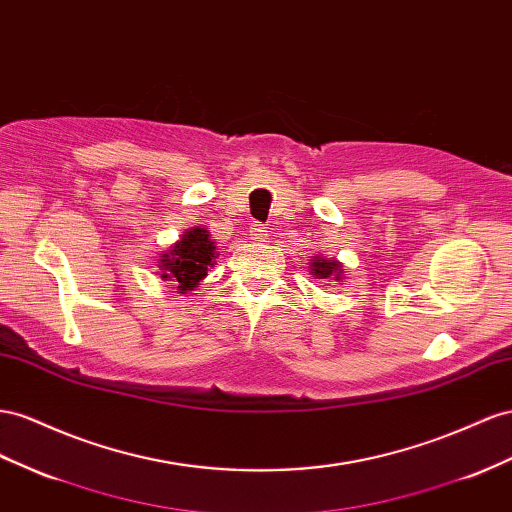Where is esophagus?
<instances>
[{"instance_id": "1", "label": "esophagus", "mask_w": 512, "mask_h": 512, "mask_svg": "<svg viewBox=\"0 0 512 512\" xmlns=\"http://www.w3.org/2000/svg\"><path fill=\"white\" fill-rule=\"evenodd\" d=\"M250 237L254 239V241H267V237H269V230H267V226L265 224H252V228H250Z\"/></svg>"}]
</instances>
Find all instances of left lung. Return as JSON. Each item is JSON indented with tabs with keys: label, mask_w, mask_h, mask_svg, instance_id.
<instances>
[{
	"label": "left lung",
	"mask_w": 512,
	"mask_h": 512,
	"mask_svg": "<svg viewBox=\"0 0 512 512\" xmlns=\"http://www.w3.org/2000/svg\"><path fill=\"white\" fill-rule=\"evenodd\" d=\"M312 275H316V280H327V278H336L340 280V262L336 260H325L321 256H316L314 262H310Z\"/></svg>",
	"instance_id": "obj_1"
}]
</instances>
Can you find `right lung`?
Masks as SVG:
<instances>
[{"label": "right lung", "mask_w": 512, "mask_h": 512, "mask_svg": "<svg viewBox=\"0 0 512 512\" xmlns=\"http://www.w3.org/2000/svg\"><path fill=\"white\" fill-rule=\"evenodd\" d=\"M215 262V245L209 232L193 228L161 258V278L178 284L181 293L193 290Z\"/></svg>", "instance_id": "1"}]
</instances>
